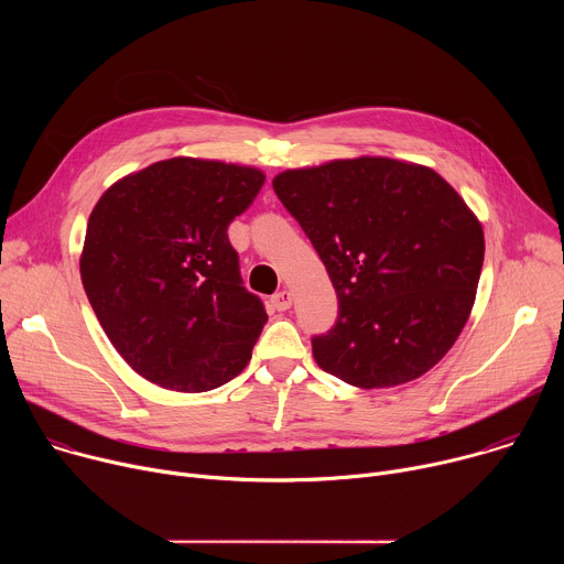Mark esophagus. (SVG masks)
Listing matches in <instances>:
<instances>
[{"label":"esophagus","mask_w":564,"mask_h":564,"mask_svg":"<svg viewBox=\"0 0 564 564\" xmlns=\"http://www.w3.org/2000/svg\"><path fill=\"white\" fill-rule=\"evenodd\" d=\"M270 305H272L276 312H285V310H290V305H292V294H290L288 290H281V292H276V294L270 299Z\"/></svg>","instance_id":"34e87169"}]
</instances>
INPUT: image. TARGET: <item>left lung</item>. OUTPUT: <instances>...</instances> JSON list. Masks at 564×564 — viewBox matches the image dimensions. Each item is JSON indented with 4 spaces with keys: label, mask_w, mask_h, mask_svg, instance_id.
Segmentation results:
<instances>
[{
    "label": "left lung",
    "mask_w": 564,
    "mask_h": 564,
    "mask_svg": "<svg viewBox=\"0 0 564 564\" xmlns=\"http://www.w3.org/2000/svg\"><path fill=\"white\" fill-rule=\"evenodd\" d=\"M324 261L339 318L312 339L326 372L390 388L429 372L475 303L485 231L431 167L361 155L288 170L272 181Z\"/></svg>",
    "instance_id": "obj_1"
}]
</instances>
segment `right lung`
Instances as JSON below:
<instances>
[{
  "instance_id": "add662e5",
  "label": "right lung",
  "mask_w": 564,
  "mask_h": 564,
  "mask_svg": "<svg viewBox=\"0 0 564 564\" xmlns=\"http://www.w3.org/2000/svg\"><path fill=\"white\" fill-rule=\"evenodd\" d=\"M265 183L254 167L170 158L96 203L79 274L120 357L151 383L205 392L252 359L268 314L243 288L227 225Z\"/></svg>"
}]
</instances>
